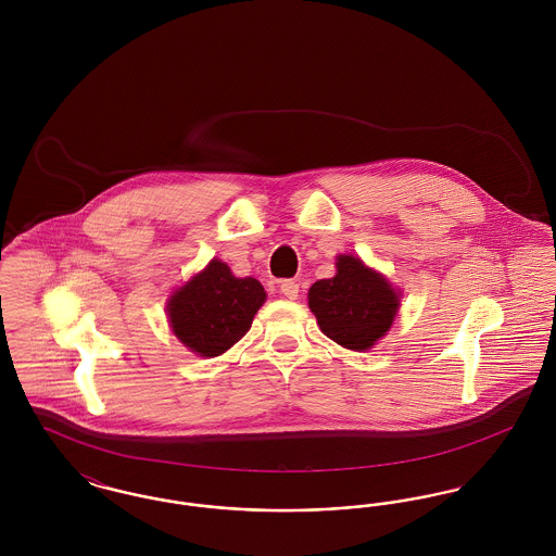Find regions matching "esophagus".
<instances>
[{
  "instance_id": "obj_1",
  "label": "esophagus",
  "mask_w": 556,
  "mask_h": 556,
  "mask_svg": "<svg viewBox=\"0 0 556 556\" xmlns=\"http://www.w3.org/2000/svg\"><path fill=\"white\" fill-rule=\"evenodd\" d=\"M279 291H281L288 300H295V298H298V291H300V286H298L295 281H291V279H286V281L279 283Z\"/></svg>"
}]
</instances>
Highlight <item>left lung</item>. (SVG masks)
<instances>
[{"instance_id":"1","label":"left lung","mask_w":556,"mask_h":556,"mask_svg":"<svg viewBox=\"0 0 556 556\" xmlns=\"http://www.w3.org/2000/svg\"><path fill=\"white\" fill-rule=\"evenodd\" d=\"M336 268V277L313 283L308 306L329 340L365 352L390 331L400 291L356 256H338Z\"/></svg>"}]
</instances>
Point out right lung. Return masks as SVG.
<instances>
[{"instance_id":"right-lung-1","label":"right lung","mask_w":556,"mask_h":556,"mask_svg":"<svg viewBox=\"0 0 556 556\" xmlns=\"http://www.w3.org/2000/svg\"><path fill=\"white\" fill-rule=\"evenodd\" d=\"M265 300L261 281L252 277L239 279L229 266L214 258L170 295L166 313L179 342L191 352L212 358L238 344L250 331Z\"/></svg>"}]
</instances>
